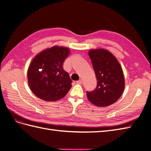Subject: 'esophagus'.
Listing matches in <instances>:
<instances>
[{
	"instance_id": "34e87169",
	"label": "esophagus",
	"mask_w": 151,
	"mask_h": 151,
	"mask_svg": "<svg viewBox=\"0 0 151 151\" xmlns=\"http://www.w3.org/2000/svg\"><path fill=\"white\" fill-rule=\"evenodd\" d=\"M76 83H77V84H82V83H83V81H82L81 79H80V80H79V81H76Z\"/></svg>"
}]
</instances>
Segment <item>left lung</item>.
Masks as SVG:
<instances>
[{
    "label": "left lung",
    "instance_id": "left-lung-1",
    "mask_svg": "<svg viewBox=\"0 0 151 151\" xmlns=\"http://www.w3.org/2000/svg\"><path fill=\"white\" fill-rule=\"evenodd\" d=\"M89 55L97 79V86L87 91L89 101L97 106H108L120 98L125 88L122 68L116 57L104 49L91 50Z\"/></svg>",
    "mask_w": 151,
    "mask_h": 151
}]
</instances>
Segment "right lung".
<instances>
[{"instance_id": "add662e5", "label": "right lung", "mask_w": 151, "mask_h": 151, "mask_svg": "<svg viewBox=\"0 0 151 151\" xmlns=\"http://www.w3.org/2000/svg\"><path fill=\"white\" fill-rule=\"evenodd\" d=\"M70 53L66 47L54 46L36 55L28 70L29 88L38 98L55 101L63 98L72 87L69 75L63 68Z\"/></svg>"}]
</instances>
